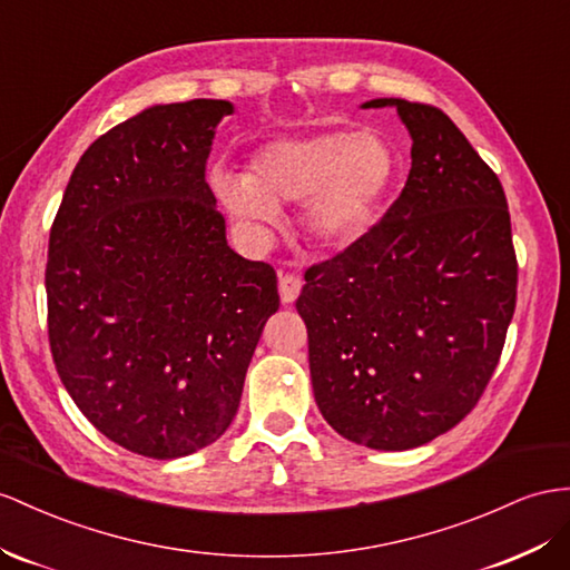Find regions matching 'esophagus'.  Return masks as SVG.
I'll return each instance as SVG.
<instances>
[{
	"label": "esophagus",
	"instance_id": "obj_1",
	"mask_svg": "<svg viewBox=\"0 0 570 570\" xmlns=\"http://www.w3.org/2000/svg\"><path fill=\"white\" fill-rule=\"evenodd\" d=\"M303 288V279L298 274H291V272H279V298L282 303H294L301 294Z\"/></svg>",
	"mask_w": 570,
	"mask_h": 570
}]
</instances>
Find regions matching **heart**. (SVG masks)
<instances>
[{
    "label": "heart",
    "mask_w": 570,
    "mask_h": 570,
    "mask_svg": "<svg viewBox=\"0 0 570 570\" xmlns=\"http://www.w3.org/2000/svg\"><path fill=\"white\" fill-rule=\"evenodd\" d=\"M397 173V156L385 139L327 132L262 146L250 173L218 170L214 189L245 224H274L279 204L305 202L308 236L320 247L342 250L371 230Z\"/></svg>",
    "instance_id": "obj_1"
}]
</instances>
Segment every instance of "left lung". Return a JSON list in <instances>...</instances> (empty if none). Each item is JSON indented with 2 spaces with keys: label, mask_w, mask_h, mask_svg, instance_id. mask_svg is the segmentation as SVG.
<instances>
[{
  "label": "left lung",
  "mask_w": 570,
  "mask_h": 570,
  "mask_svg": "<svg viewBox=\"0 0 570 570\" xmlns=\"http://www.w3.org/2000/svg\"><path fill=\"white\" fill-rule=\"evenodd\" d=\"M412 170L366 236L305 272L315 402L346 441L410 450L458 426L499 366L518 259L505 193L443 110L402 98Z\"/></svg>",
  "instance_id": "1"
}]
</instances>
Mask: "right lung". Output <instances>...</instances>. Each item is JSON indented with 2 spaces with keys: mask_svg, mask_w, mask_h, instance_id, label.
Here are the masks:
<instances>
[{
  "mask_svg": "<svg viewBox=\"0 0 570 570\" xmlns=\"http://www.w3.org/2000/svg\"><path fill=\"white\" fill-rule=\"evenodd\" d=\"M228 100L146 108L83 151L50 228L48 334L91 424L154 460L207 448L238 412L279 311L276 272L226 243L204 180Z\"/></svg>",
  "mask_w": 570,
  "mask_h": 570,
  "instance_id": "right-lung-1",
  "label": "right lung"
}]
</instances>
